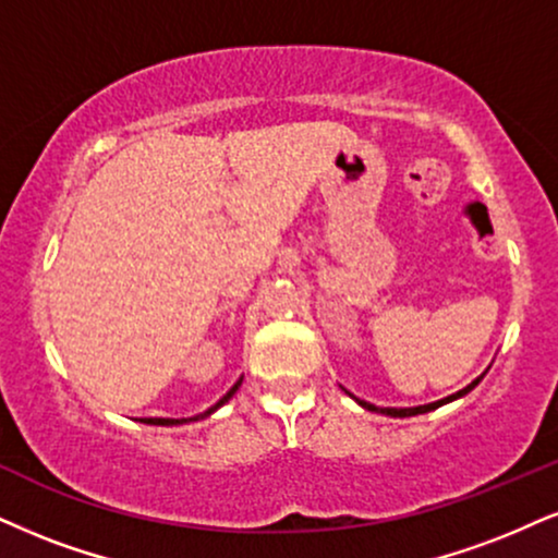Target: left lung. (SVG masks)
<instances>
[{"label": "left lung", "mask_w": 558, "mask_h": 558, "mask_svg": "<svg viewBox=\"0 0 558 558\" xmlns=\"http://www.w3.org/2000/svg\"><path fill=\"white\" fill-rule=\"evenodd\" d=\"M484 380V375L481 377H476V380H473L471 385H465L463 390H458V393H452V396H447V398H442V401H435V403H426V405H414V409H377V405H373V403H367V401H360V398H354L356 403L362 405V409H367V411H380V414H385V416H398V418H403V416H416V414H426V411H435V409H439V405H445V403H450V401H456V398H460V396H465V393H471L473 388H476V385Z\"/></svg>", "instance_id": "1"}]
</instances>
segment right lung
I'll return each mask as SVG.
<instances>
[{
	"label": "right lung",
	"instance_id": "obj_1",
	"mask_svg": "<svg viewBox=\"0 0 558 558\" xmlns=\"http://www.w3.org/2000/svg\"><path fill=\"white\" fill-rule=\"evenodd\" d=\"M240 383H243V377H240V380L232 385L230 390H227V393L219 398V401L211 405V409H206L204 414H198V416H191V418H140V422H144V424H157V426H173V424H185V422H198V418H206L209 414H215V411L219 409V405H225L227 401H230L232 396H235V390L240 388Z\"/></svg>",
	"mask_w": 558,
	"mask_h": 558
}]
</instances>
